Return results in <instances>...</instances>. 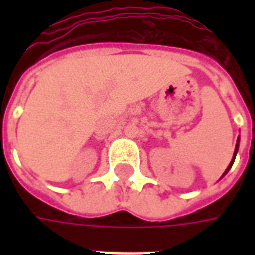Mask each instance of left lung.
I'll list each match as a JSON object with an SVG mask.
<instances>
[{
    "mask_svg": "<svg viewBox=\"0 0 255 255\" xmlns=\"http://www.w3.org/2000/svg\"><path fill=\"white\" fill-rule=\"evenodd\" d=\"M238 147H239V140H238V143H236L235 153H234V158H232V161H231L230 166H228V168H227V171H225V172H228V171H230V168H231V166H232V164H234V160H235V157H236V151H238Z\"/></svg>",
    "mask_w": 255,
    "mask_h": 255,
    "instance_id": "1",
    "label": "left lung"
}]
</instances>
